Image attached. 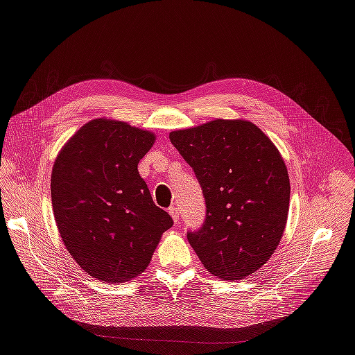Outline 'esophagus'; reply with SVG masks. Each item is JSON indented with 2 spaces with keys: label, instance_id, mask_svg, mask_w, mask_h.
I'll use <instances>...</instances> for the list:
<instances>
[{
  "label": "esophagus",
  "instance_id": "esophagus-1",
  "mask_svg": "<svg viewBox=\"0 0 355 355\" xmlns=\"http://www.w3.org/2000/svg\"><path fill=\"white\" fill-rule=\"evenodd\" d=\"M168 213L171 214V218L174 219V222H178L180 220V211H178V209L175 207V206H171L168 209Z\"/></svg>",
  "mask_w": 355,
  "mask_h": 355
}]
</instances>
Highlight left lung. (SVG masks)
Segmentation results:
<instances>
[{
	"mask_svg": "<svg viewBox=\"0 0 355 355\" xmlns=\"http://www.w3.org/2000/svg\"><path fill=\"white\" fill-rule=\"evenodd\" d=\"M203 190L206 219L187 239L209 272L241 280L263 267L284 232L290 180L254 123L213 120L169 133Z\"/></svg>",
	"mask_w": 355,
	"mask_h": 355,
	"instance_id": "left-lung-1",
	"label": "left lung"
}]
</instances>
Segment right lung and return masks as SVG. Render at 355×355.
Instances as JSON below:
<instances>
[{"instance_id": "obj_1", "label": "right lung", "mask_w": 355, "mask_h": 355, "mask_svg": "<svg viewBox=\"0 0 355 355\" xmlns=\"http://www.w3.org/2000/svg\"><path fill=\"white\" fill-rule=\"evenodd\" d=\"M153 142L150 132L96 119L55 161L51 193L60 238L80 267L101 282L123 283L141 274L174 225L137 171Z\"/></svg>"}]
</instances>
